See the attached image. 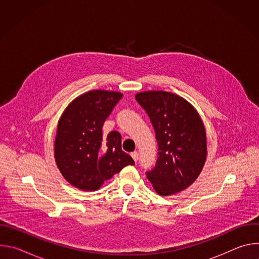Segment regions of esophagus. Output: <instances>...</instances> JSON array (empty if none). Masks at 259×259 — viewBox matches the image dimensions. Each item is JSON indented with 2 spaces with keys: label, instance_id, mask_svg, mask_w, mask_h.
<instances>
[{
  "label": "esophagus",
  "instance_id": "obj_1",
  "mask_svg": "<svg viewBox=\"0 0 259 259\" xmlns=\"http://www.w3.org/2000/svg\"><path fill=\"white\" fill-rule=\"evenodd\" d=\"M131 157L133 158V160H134L135 162H137V160H138V153H137V152L131 153Z\"/></svg>",
  "mask_w": 259,
  "mask_h": 259
}]
</instances>
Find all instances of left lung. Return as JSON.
Masks as SVG:
<instances>
[{
	"mask_svg": "<svg viewBox=\"0 0 259 259\" xmlns=\"http://www.w3.org/2000/svg\"><path fill=\"white\" fill-rule=\"evenodd\" d=\"M149 115L158 141L155 168L146 172L160 196L189 188L200 175L207 157L204 123L196 108L184 98L166 91H144L135 95Z\"/></svg>",
	"mask_w": 259,
	"mask_h": 259,
	"instance_id": "obj_1",
	"label": "left lung"
}]
</instances>
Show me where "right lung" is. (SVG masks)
<instances>
[{
	"instance_id": "add662e5",
	"label": "right lung",
	"mask_w": 259,
	"mask_h": 259,
	"mask_svg": "<svg viewBox=\"0 0 259 259\" xmlns=\"http://www.w3.org/2000/svg\"><path fill=\"white\" fill-rule=\"evenodd\" d=\"M123 96L117 91L92 90L64 109L54 142V158L62 176L82 191H97L133 159L122 151L121 134L103 136L102 126Z\"/></svg>"
}]
</instances>
